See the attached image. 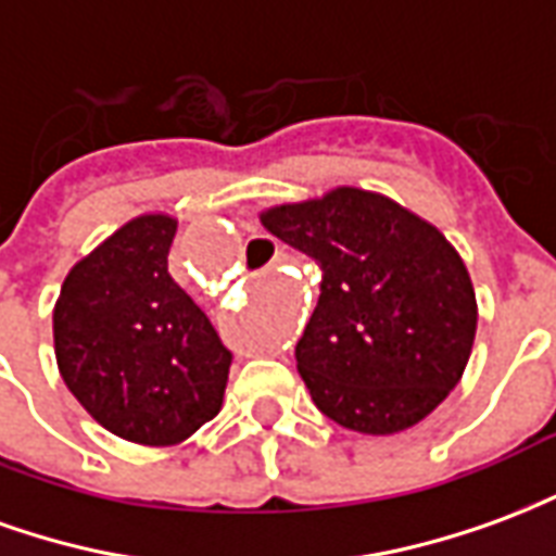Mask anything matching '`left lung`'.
<instances>
[{
	"label": "left lung",
	"instance_id": "obj_1",
	"mask_svg": "<svg viewBox=\"0 0 556 556\" xmlns=\"http://www.w3.org/2000/svg\"><path fill=\"white\" fill-rule=\"evenodd\" d=\"M258 219L321 267L318 306L294 349L315 408L361 434L429 417L462 381L477 337V294L453 243L361 187Z\"/></svg>",
	"mask_w": 556,
	"mask_h": 556
}]
</instances>
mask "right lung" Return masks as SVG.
<instances>
[{
	"label": "right lung",
	"mask_w": 556,
	"mask_h": 556,
	"mask_svg": "<svg viewBox=\"0 0 556 556\" xmlns=\"http://www.w3.org/2000/svg\"><path fill=\"white\" fill-rule=\"evenodd\" d=\"M178 219L142 214L71 267L53 309L55 363L83 408L146 446L187 441L223 408L231 351L169 277Z\"/></svg>",
	"instance_id": "add662e5"
}]
</instances>
